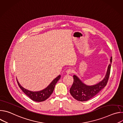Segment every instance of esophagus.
<instances>
[{"label":"esophagus","mask_w":123,"mask_h":123,"mask_svg":"<svg viewBox=\"0 0 123 123\" xmlns=\"http://www.w3.org/2000/svg\"><path fill=\"white\" fill-rule=\"evenodd\" d=\"M73 73V70L72 69H71V68H69V69H67V71H66V73L68 74H71Z\"/></svg>","instance_id":"1"}]
</instances>
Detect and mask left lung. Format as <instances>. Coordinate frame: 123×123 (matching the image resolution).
<instances>
[{"instance_id":"obj_1","label":"left lung","mask_w":123,"mask_h":123,"mask_svg":"<svg viewBox=\"0 0 123 123\" xmlns=\"http://www.w3.org/2000/svg\"><path fill=\"white\" fill-rule=\"evenodd\" d=\"M111 64L109 65L107 72L103 80L92 86H87L83 83L79 78L74 75V83L69 90L70 93L76 100L79 101H86L95 96L107 84L111 73L112 57L111 58Z\"/></svg>"}]
</instances>
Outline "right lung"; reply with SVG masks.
<instances>
[{"label": "right lung", "instance_id": "add662e5", "mask_svg": "<svg viewBox=\"0 0 123 123\" xmlns=\"http://www.w3.org/2000/svg\"><path fill=\"white\" fill-rule=\"evenodd\" d=\"M60 75L58 76L52 81L50 84L46 87V89L39 92H31L27 90L23 87L17 80V84L18 85L21 90L23 92L26 94L32 100L36 102H42L47 99L53 92L55 89V86L57 81L60 79Z\"/></svg>", "mask_w": 123, "mask_h": 123}]
</instances>
